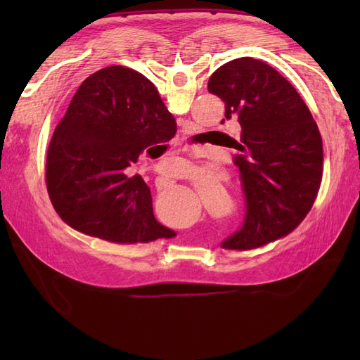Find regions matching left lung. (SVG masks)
Instances as JSON below:
<instances>
[{"mask_svg": "<svg viewBox=\"0 0 360 360\" xmlns=\"http://www.w3.org/2000/svg\"><path fill=\"white\" fill-rule=\"evenodd\" d=\"M207 88L224 102V117L241 125L231 147L238 150L233 162L246 195V219L223 248L266 246L292 232L314 204L323 173L322 136L295 88L262 60L227 62L210 75Z\"/></svg>", "mask_w": 360, "mask_h": 360, "instance_id": "8db88e82", "label": "left lung"}]
</instances>
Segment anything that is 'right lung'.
<instances>
[{
    "instance_id": "add662e5",
    "label": "right lung",
    "mask_w": 360,
    "mask_h": 360,
    "mask_svg": "<svg viewBox=\"0 0 360 360\" xmlns=\"http://www.w3.org/2000/svg\"><path fill=\"white\" fill-rule=\"evenodd\" d=\"M176 134V120L141 72L108 66L82 83L57 125L46 160V186L65 223L119 244L172 238L153 215L151 193L127 168Z\"/></svg>"
}]
</instances>
